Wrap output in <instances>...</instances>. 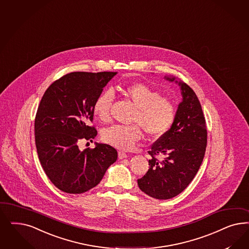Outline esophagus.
<instances>
[{"label":"esophagus","instance_id":"1","mask_svg":"<svg viewBox=\"0 0 249 249\" xmlns=\"http://www.w3.org/2000/svg\"><path fill=\"white\" fill-rule=\"evenodd\" d=\"M118 158H119V160L125 159V158H127V154H125L124 152H122V151H119V152H118Z\"/></svg>","mask_w":249,"mask_h":249}]
</instances>
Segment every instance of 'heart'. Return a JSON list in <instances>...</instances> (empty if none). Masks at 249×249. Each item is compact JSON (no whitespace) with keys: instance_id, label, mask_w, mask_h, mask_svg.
<instances>
[{"instance_id":"1","label":"heart","mask_w":249,"mask_h":249,"mask_svg":"<svg viewBox=\"0 0 249 249\" xmlns=\"http://www.w3.org/2000/svg\"><path fill=\"white\" fill-rule=\"evenodd\" d=\"M122 92L137 108L134 123L138 124L150 137H160L172 125L176 117V105L168 98L161 96L160 92L148 85L135 82L122 87ZM113 92L108 89L97 97L93 111L102 122L111 118V107ZM142 138V131L138 125H113L105 130L103 139L106 143L122 150L134 148Z\"/></svg>"}]
</instances>
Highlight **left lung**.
<instances>
[{"label": "left lung", "mask_w": 249, "mask_h": 249, "mask_svg": "<svg viewBox=\"0 0 249 249\" xmlns=\"http://www.w3.org/2000/svg\"><path fill=\"white\" fill-rule=\"evenodd\" d=\"M164 79L178 84L182 100L169 131L148 151V171L137 179L139 189L158 200L171 199L184 191L201 167L207 144L204 115L193 89L174 76ZM156 155L164 159L158 161Z\"/></svg>", "instance_id": "obj_1"}]
</instances>
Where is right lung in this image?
<instances>
[{
  "label": "right lung",
  "instance_id": "right-lung-1",
  "mask_svg": "<svg viewBox=\"0 0 249 249\" xmlns=\"http://www.w3.org/2000/svg\"><path fill=\"white\" fill-rule=\"evenodd\" d=\"M117 72H71L53 82L45 91L35 120L36 145L48 178L64 193H86L100 183L117 160L109 144L95 143L80 150L81 139L92 141L96 129L93 105Z\"/></svg>",
  "mask_w": 249,
  "mask_h": 249
}]
</instances>
